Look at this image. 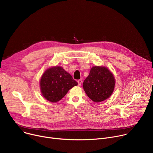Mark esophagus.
I'll return each mask as SVG.
<instances>
[{
    "label": "esophagus",
    "instance_id": "esophagus-1",
    "mask_svg": "<svg viewBox=\"0 0 153 153\" xmlns=\"http://www.w3.org/2000/svg\"><path fill=\"white\" fill-rule=\"evenodd\" d=\"M77 83H78L79 86H80V85H81V84H82V80H81V79L78 80H77Z\"/></svg>",
    "mask_w": 153,
    "mask_h": 153
}]
</instances>
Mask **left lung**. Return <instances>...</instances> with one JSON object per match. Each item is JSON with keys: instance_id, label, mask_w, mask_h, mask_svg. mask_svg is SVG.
I'll return each mask as SVG.
<instances>
[{"instance_id": "8db88e82", "label": "left lung", "mask_w": 153, "mask_h": 153, "mask_svg": "<svg viewBox=\"0 0 153 153\" xmlns=\"http://www.w3.org/2000/svg\"><path fill=\"white\" fill-rule=\"evenodd\" d=\"M115 79L111 71L105 66H94L85 79L83 88L87 95L94 102H101L113 94Z\"/></svg>"}]
</instances>
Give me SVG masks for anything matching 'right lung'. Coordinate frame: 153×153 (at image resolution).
Instances as JSON below:
<instances>
[{
  "label": "right lung",
  "instance_id": "add662e5",
  "mask_svg": "<svg viewBox=\"0 0 153 153\" xmlns=\"http://www.w3.org/2000/svg\"><path fill=\"white\" fill-rule=\"evenodd\" d=\"M77 84L73 77L60 66H53L47 69L40 80L43 97L52 103L63 98L69 90Z\"/></svg>",
  "mask_w": 153,
  "mask_h": 153
}]
</instances>
